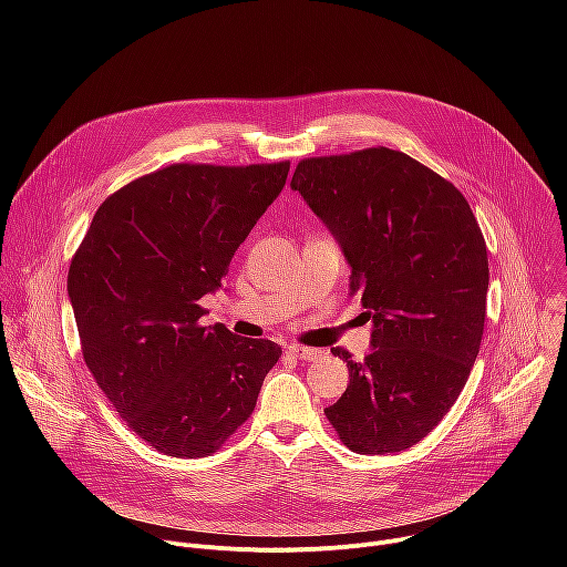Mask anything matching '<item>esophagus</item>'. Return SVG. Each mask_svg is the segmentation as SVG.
Segmentation results:
<instances>
[{
  "label": "esophagus",
  "instance_id": "obj_1",
  "mask_svg": "<svg viewBox=\"0 0 567 567\" xmlns=\"http://www.w3.org/2000/svg\"><path fill=\"white\" fill-rule=\"evenodd\" d=\"M287 350H289V354H293V357L300 359V361H316L318 357H322L320 350L307 348V346H289Z\"/></svg>",
  "mask_w": 567,
  "mask_h": 567
}]
</instances>
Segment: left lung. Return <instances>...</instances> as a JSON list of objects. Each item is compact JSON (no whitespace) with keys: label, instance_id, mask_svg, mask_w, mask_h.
I'll list each match as a JSON object with an SVG mask.
<instances>
[{"label":"left lung","instance_id":"1","mask_svg":"<svg viewBox=\"0 0 567 567\" xmlns=\"http://www.w3.org/2000/svg\"><path fill=\"white\" fill-rule=\"evenodd\" d=\"M291 188L328 224L374 322L372 352L343 348L350 383L326 409L339 440L383 455L424 440L460 396L487 318V241L464 195L390 147L309 156Z\"/></svg>","mask_w":567,"mask_h":567}]
</instances>
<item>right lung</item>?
Here are the masks:
<instances>
[{
  "instance_id": "obj_1",
  "label": "right lung",
  "mask_w": 567,
  "mask_h": 567,
  "mask_svg": "<svg viewBox=\"0 0 567 567\" xmlns=\"http://www.w3.org/2000/svg\"><path fill=\"white\" fill-rule=\"evenodd\" d=\"M289 161L173 164L112 193L69 267L83 359L121 420L152 449L206 457L245 424L282 350L204 328L256 221L280 195Z\"/></svg>"
}]
</instances>
